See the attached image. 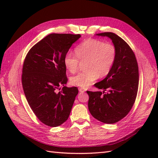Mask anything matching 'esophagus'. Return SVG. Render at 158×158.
I'll use <instances>...</instances> for the list:
<instances>
[{"mask_svg":"<svg viewBox=\"0 0 158 158\" xmlns=\"http://www.w3.org/2000/svg\"><path fill=\"white\" fill-rule=\"evenodd\" d=\"M79 91L80 92L83 93L84 92H85V89H83V88H79Z\"/></svg>","mask_w":158,"mask_h":158,"instance_id":"34e87169","label":"esophagus"}]
</instances>
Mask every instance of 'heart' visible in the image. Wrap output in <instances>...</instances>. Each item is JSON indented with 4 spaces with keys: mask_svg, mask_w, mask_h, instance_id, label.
Returning <instances> with one entry per match:
<instances>
[{
    "mask_svg": "<svg viewBox=\"0 0 158 158\" xmlns=\"http://www.w3.org/2000/svg\"><path fill=\"white\" fill-rule=\"evenodd\" d=\"M73 53L68 52L64 57V64L70 73H75L80 62H85V69L70 78L73 85L87 88L98 78L108 75L117 58L115 47L94 39H89L77 45Z\"/></svg>",
    "mask_w": 158,
    "mask_h": 158,
    "instance_id": "b5f03b06",
    "label": "heart"
}]
</instances>
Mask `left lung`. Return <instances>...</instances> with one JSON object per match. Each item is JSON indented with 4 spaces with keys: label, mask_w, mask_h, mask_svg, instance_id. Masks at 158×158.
<instances>
[{
    "label": "left lung",
    "mask_w": 158,
    "mask_h": 158,
    "mask_svg": "<svg viewBox=\"0 0 158 158\" xmlns=\"http://www.w3.org/2000/svg\"><path fill=\"white\" fill-rule=\"evenodd\" d=\"M96 35L112 40L117 50V58L107 76L94 84L103 91H87L88 109L92 115L100 122L115 123L128 114L135 102L139 81L138 63L128 44L115 33L102 32ZM106 90L107 93L105 92Z\"/></svg>",
    "instance_id": "8db88e82"
}]
</instances>
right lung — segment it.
<instances>
[{"instance_id": "1", "label": "right lung", "mask_w": 158, "mask_h": 158, "mask_svg": "<svg viewBox=\"0 0 158 158\" xmlns=\"http://www.w3.org/2000/svg\"><path fill=\"white\" fill-rule=\"evenodd\" d=\"M80 37L50 34L29 50L23 62L22 83L26 100L37 118L48 126H59L68 119L79 92L77 87L64 86L68 79L64 57Z\"/></svg>"}]
</instances>
